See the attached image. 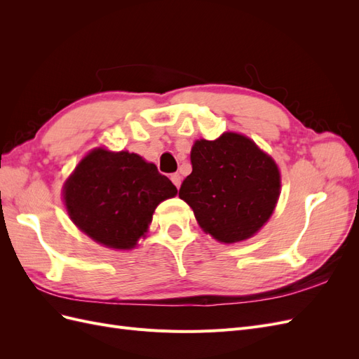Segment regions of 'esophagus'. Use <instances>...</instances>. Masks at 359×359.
I'll return each mask as SVG.
<instances>
[{
    "mask_svg": "<svg viewBox=\"0 0 359 359\" xmlns=\"http://www.w3.org/2000/svg\"><path fill=\"white\" fill-rule=\"evenodd\" d=\"M170 181L175 184L177 189H180V186H181V175H180V173H172Z\"/></svg>",
    "mask_w": 359,
    "mask_h": 359,
    "instance_id": "1",
    "label": "esophagus"
}]
</instances>
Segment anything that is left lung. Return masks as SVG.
Returning <instances> with one entry per match:
<instances>
[{
	"mask_svg": "<svg viewBox=\"0 0 359 359\" xmlns=\"http://www.w3.org/2000/svg\"><path fill=\"white\" fill-rule=\"evenodd\" d=\"M190 160L193 170L180 198L205 233L220 243H240L269 220L280 196V170L252 139L227 132L215 140H196Z\"/></svg>",
	"mask_w": 359,
	"mask_h": 359,
	"instance_id": "8db88e82",
	"label": "left lung"
}]
</instances>
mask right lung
<instances>
[{
  "mask_svg": "<svg viewBox=\"0 0 359 359\" xmlns=\"http://www.w3.org/2000/svg\"><path fill=\"white\" fill-rule=\"evenodd\" d=\"M177 193L154 163L104 148L90 151L62 187L72 222L95 243L116 250L136 247L157 205Z\"/></svg>",
  "mask_w": 359,
  "mask_h": 359,
  "instance_id": "right-lung-1",
  "label": "right lung"
}]
</instances>
